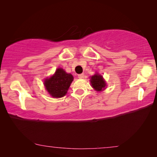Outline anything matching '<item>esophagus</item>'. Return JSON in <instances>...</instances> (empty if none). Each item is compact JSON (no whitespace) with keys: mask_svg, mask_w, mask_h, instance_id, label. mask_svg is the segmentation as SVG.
<instances>
[{"mask_svg":"<svg viewBox=\"0 0 157 157\" xmlns=\"http://www.w3.org/2000/svg\"><path fill=\"white\" fill-rule=\"evenodd\" d=\"M84 78V74L82 73V74H79V75H78V78L79 79H82Z\"/></svg>","mask_w":157,"mask_h":157,"instance_id":"esophagus-1","label":"esophagus"}]
</instances>
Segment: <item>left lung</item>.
Returning a JSON list of instances; mask_svg holds the SVG:
<instances>
[{"mask_svg": "<svg viewBox=\"0 0 157 157\" xmlns=\"http://www.w3.org/2000/svg\"><path fill=\"white\" fill-rule=\"evenodd\" d=\"M90 81H91V84L93 88L97 91H103V90L105 89L106 86H107L105 79H103V77L98 73L91 77Z\"/></svg>", "mask_w": 157, "mask_h": 157, "instance_id": "left-lung-1", "label": "left lung"}]
</instances>
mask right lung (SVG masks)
<instances>
[{"label": "right lung", "instance_id": "add662e5", "mask_svg": "<svg viewBox=\"0 0 157 157\" xmlns=\"http://www.w3.org/2000/svg\"><path fill=\"white\" fill-rule=\"evenodd\" d=\"M73 80V76L71 73H67L62 68H58L54 75L44 79V86L52 97L59 98L66 94Z\"/></svg>", "mask_w": 157, "mask_h": 157}]
</instances>
